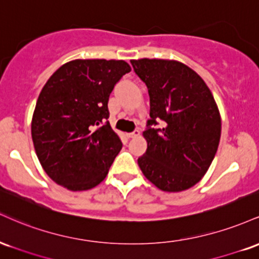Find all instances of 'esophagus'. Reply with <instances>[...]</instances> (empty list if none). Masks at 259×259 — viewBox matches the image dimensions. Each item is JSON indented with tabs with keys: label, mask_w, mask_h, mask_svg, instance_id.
Masks as SVG:
<instances>
[{
	"label": "esophagus",
	"mask_w": 259,
	"mask_h": 259,
	"mask_svg": "<svg viewBox=\"0 0 259 259\" xmlns=\"http://www.w3.org/2000/svg\"><path fill=\"white\" fill-rule=\"evenodd\" d=\"M126 136L129 139H133V138H138V136H140V132L139 130H135V132H133V133H129V134H126Z\"/></svg>",
	"instance_id": "1"
}]
</instances>
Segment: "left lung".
<instances>
[{
    "label": "left lung",
    "instance_id": "left-lung-1",
    "mask_svg": "<svg viewBox=\"0 0 259 259\" xmlns=\"http://www.w3.org/2000/svg\"><path fill=\"white\" fill-rule=\"evenodd\" d=\"M150 95L147 151L138 159L148 181L165 192H180L200 181L212 164L222 133L219 108L204 80L174 59H132ZM165 127L154 130L156 120Z\"/></svg>",
    "mask_w": 259,
    "mask_h": 259
}]
</instances>
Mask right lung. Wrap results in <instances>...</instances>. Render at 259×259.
<instances>
[{
  "instance_id": "add662e5",
  "label": "right lung",
  "mask_w": 259,
  "mask_h": 259,
  "mask_svg": "<svg viewBox=\"0 0 259 259\" xmlns=\"http://www.w3.org/2000/svg\"><path fill=\"white\" fill-rule=\"evenodd\" d=\"M132 67L123 59H74L44 85L31 119L41 167L58 185L84 191L105 180L121 150L108 119L114 85Z\"/></svg>"
}]
</instances>
